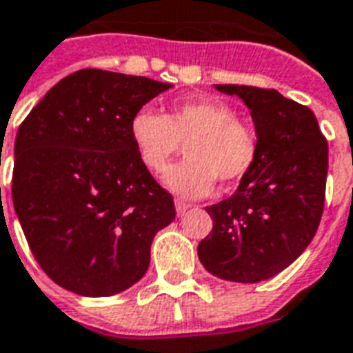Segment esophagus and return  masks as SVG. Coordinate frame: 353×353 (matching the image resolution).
<instances>
[{
  "instance_id": "34e87169",
  "label": "esophagus",
  "mask_w": 353,
  "mask_h": 353,
  "mask_svg": "<svg viewBox=\"0 0 353 353\" xmlns=\"http://www.w3.org/2000/svg\"><path fill=\"white\" fill-rule=\"evenodd\" d=\"M174 208H176V216L182 217L184 214H186L188 208H190V205H188V203H184V201H174Z\"/></svg>"
}]
</instances>
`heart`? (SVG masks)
Segmentation results:
<instances>
[{"instance_id": "1", "label": "heart", "mask_w": 353, "mask_h": 353, "mask_svg": "<svg viewBox=\"0 0 353 353\" xmlns=\"http://www.w3.org/2000/svg\"><path fill=\"white\" fill-rule=\"evenodd\" d=\"M130 137L145 167L154 173L188 143V160L161 174V184L184 199L205 197L216 180L234 184L251 171L259 154L253 128L240 123L230 105L210 98L176 102L165 117L152 110L136 111Z\"/></svg>"}]
</instances>
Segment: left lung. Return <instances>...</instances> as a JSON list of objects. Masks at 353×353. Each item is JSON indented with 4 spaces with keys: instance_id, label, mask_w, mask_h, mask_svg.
<instances>
[{
    "instance_id": "obj_1",
    "label": "left lung",
    "mask_w": 353,
    "mask_h": 353,
    "mask_svg": "<svg viewBox=\"0 0 353 353\" xmlns=\"http://www.w3.org/2000/svg\"><path fill=\"white\" fill-rule=\"evenodd\" d=\"M214 87L248 105L259 154L236 192L206 208L214 227L197 255L219 279L261 283L290 266L316 234L327 141L314 113L275 89Z\"/></svg>"
}]
</instances>
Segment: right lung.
Returning <instances> with one entry per match:
<instances>
[{
	"mask_svg": "<svg viewBox=\"0 0 353 353\" xmlns=\"http://www.w3.org/2000/svg\"><path fill=\"white\" fill-rule=\"evenodd\" d=\"M171 87L85 68L55 83L18 128L12 203L31 253L59 287L105 298L147 272L174 205L137 154L130 121Z\"/></svg>",
	"mask_w": 353,
	"mask_h": 353,
	"instance_id": "obj_1",
	"label": "right lung"
}]
</instances>
